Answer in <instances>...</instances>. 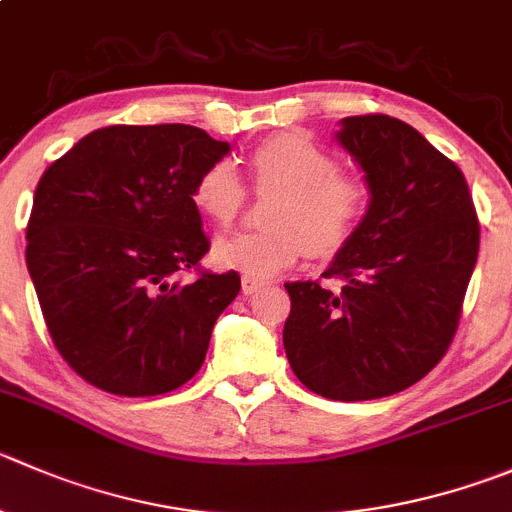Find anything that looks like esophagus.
Here are the masks:
<instances>
[{
    "label": "esophagus",
    "instance_id": "34e87169",
    "mask_svg": "<svg viewBox=\"0 0 512 512\" xmlns=\"http://www.w3.org/2000/svg\"><path fill=\"white\" fill-rule=\"evenodd\" d=\"M265 285L267 282L257 280V277H250V275L242 277V292H245V295H255V292H260Z\"/></svg>",
    "mask_w": 512,
    "mask_h": 512
}]
</instances>
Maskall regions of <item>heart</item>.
Instances as JSON below:
<instances>
[{"instance_id":"1","label":"heart","mask_w":512,"mask_h":512,"mask_svg":"<svg viewBox=\"0 0 512 512\" xmlns=\"http://www.w3.org/2000/svg\"><path fill=\"white\" fill-rule=\"evenodd\" d=\"M252 180L260 190L280 192L270 207V230L220 237L212 260L242 275L267 280L307 255L327 257L350 245L370 210V185L362 175L340 170L330 150L300 135H275L250 152ZM192 202L217 225L237 220L247 187L230 160L200 172Z\"/></svg>"}]
</instances>
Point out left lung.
Masks as SVG:
<instances>
[{"label":"left lung","instance_id":"obj_1","mask_svg":"<svg viewBox=\"0 0 512 512\" xmlns=\"http://www.w3.org/2000/svg\"><path fill=\"white\" fill-rule=\"evenodd\" d=\"M370 210L325 280L287 282L282 342L297 380L342 403L388 398L445 357L480 250V222L460 167L388 114L342 119Z\"/></svg>","mask_w":512,"mask_h":512}]
</instances>
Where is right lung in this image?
Segmentation results:
<instances>
[{
	"label": "right lung",
	"instance_id": "add662e5",
	"mask_svg": "<svg viewBox=\"0 0 512 512\" xmlns=\"http://www.w3.org/2000/svg\"><path fill=\"white\" fill-rule=\"evenodd\" d=\"M227 152L190 124H112L44 170L27 270L54 347L94 388L150 398L205 362L240 275L200 265L210 242L192 187Z\"/></svg>",
	"mask_w": 512,
	"mask_h": 512
}]
</instances>
